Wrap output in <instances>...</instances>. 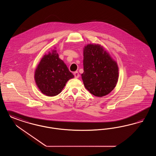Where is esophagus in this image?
Listing matches in <instances>:
<instances>
[{
    "instance_id": "34e87169",
    "label": "esophagus",
    "mask_w": 156,
    "mask_h": 156,
    "mask_svg": "<svg viewBox=\"0 0 156 156\" xmlns=\"http://www.w3.org/2000/svg\"><path fill=\"white\" fill-rule=\"evenodd\" d=\"M74 75L75 78H79V76H80V74L78 73V71H75V72H74Z\"/></svg>"
}]
</instances>
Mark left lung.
Instances as JSON below:
<instances>
[{"instance_id":"8db88e82","label":"left lung","mask_w":156,"mask_h":156,"mask_svg":"<svg viewBox=\"0 0 156 156\" xmlns=\"http://www.w3.org/2000/svg\"><path fill=\"white\" fill-rule=\"evenodd\" d=\"M84 86L94 96L102 97L110 93L119 79L117 62L100 44H89L83 49Z\"/></svg>"}]
</instances>
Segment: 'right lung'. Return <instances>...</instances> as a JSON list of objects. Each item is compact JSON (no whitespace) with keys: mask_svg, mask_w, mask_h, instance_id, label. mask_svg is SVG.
<instances>
[{"mask_svg":"<svg viewBox=\"0 0 156 156\" xmlns=\"http://www.w3.org/2000/svg\"><path fill=\"white\" fill-rule=\"evenodd\" d=\"M74 75L69 71L56 50L43 56L35 72L36 84L41 92L48 96L60 94Z\"/></svg>","mask_w":156,"mask_h":156,"instance_id":"add662e5","label":"right lung"}]
</instances>
